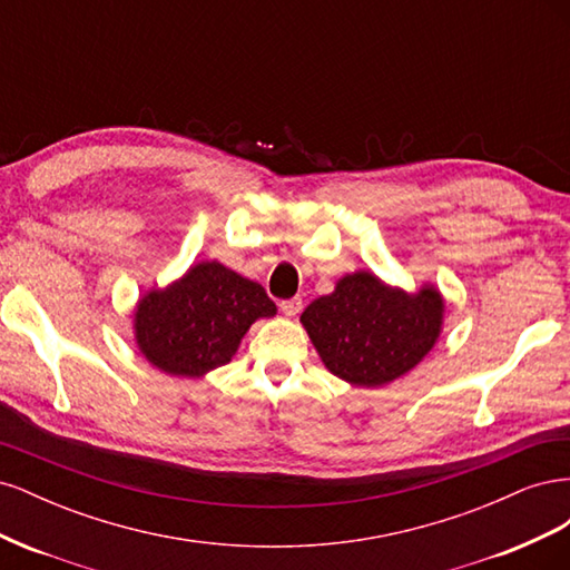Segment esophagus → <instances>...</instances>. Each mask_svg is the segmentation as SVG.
<instances>
[{"instance_id": "34e87169", "label": "esophagus", "mask_w": 570, "mask_h": 570, "mask_svg": "<svg viewBox=\"0 0 570 570\" xmlns=\"http://www.w3.org/2000/svg\"><path fill=\"white\" fill-rule=\"evenodd\" d=\"M281 312L289 318H295L302 312V297H292V299H283L281 302Z\"/></svg>"}]
</instances>
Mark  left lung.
<instances>
[{
  "label": "left lung",
  "mask_w": 570,
  "mask_h": 570,
  "mask_svg": "<svg viewBox=\"0 0 570 570\" xmlns=\"http://www.w3.org/2000/svg\"><path fill=\"white\" fill-rule=\"evenodd\" d=\"M299 321L327 371L356 387H383L433 352L444 297L430 283L406 292L371 271H354L308 304Z\"/></svg>",
  "instance_id": "obj_1"
}]
</instances>
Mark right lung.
I'll use <instances>...</instances> for the list:
<instances>
[{
  "instance_id": "add662e5",
  "label": "right lung",
  "mask_w": 570,
  "mask_h": 570,
  "mask_svg": "<svg viewBox=\"0 0 570 570\" xmlns=\"http://www.w3.org/2000/svg\"><path fill=\"white\" fill-rule=\"evenodd\" d=\"M266 289L223 266L199 262L166 287L137 299L132 333L154 368L176 377H202L226 366L254 321L275 316Z\"/></svg>"
}]
</instances>
